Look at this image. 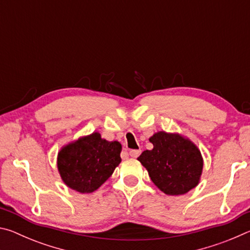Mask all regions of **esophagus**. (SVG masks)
<instances>
[{"instance_id":"esophagus-1","label":"esophagus","mask_w":250,"mask_h":250,"mask_svg":"<svg viewBox=\"0 0 250 250\" xmlns=\"http://www.w3.org/2000/svg\"><path fill=\"white\" fill-rule=\"evenodd\" d=\"M129 154L130 156H132V158H138V156L141 154V150H130Z\"/></svg>"}]
</instances>
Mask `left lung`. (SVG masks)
Masks as SVG:
<instances>
[{
	"mask_svg": "<svg viewBox=\"0 0 250 250\" xmlns=\"http://www.w3.org/2000/svg\"><path fill=\"white\" fill-rule=\"evenodd\" d=\"M153 149L146 150L138 160L151 181L167 195H182L195 188L203 170L200 150L180 134L161 131L150 138Z\"/></svg>",
	"mask_w": 250,
	"mask_h": 250,
	"instance_id": "8db88e82",
	"label": "left lung"
}]
</instances>
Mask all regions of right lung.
I'll return each mask as SVG.
<instances>
[{
  "mask_svg": "<svg viewBox=\"0 0 250 250\" xmlns=\"http://www.w3.org/2000/svg\"><path fill=\"white\" fill-rule=\"evenodd\" d=\"M120 152L119 142H109L94 132L62 147L57 158L58 171L70 188L79 193H91L119 166Z\"/></svg>",
  "mask_w": 250,
  "mask_h": 250,
  "instance_id": "obj_1",
  "label": "right lung"
}]
</instances>
